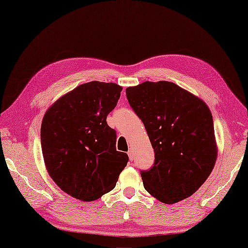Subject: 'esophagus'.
<instances>
[{
	"instance_id": "esophagus-1",
	"label": "esophagus",
	"mask_w": 248,
	"mask_h": 248,
	"mask_svg": "<svg viewBox=\"0 0 248 248\" xmlns=\"http://www.w3.org/2000/svg\"><path fill=\"white\" fill-rule=\"evenodd\" d=\"M128 156H129V159L130 160H133V158H134V153H133V150L132 149H129Z\"/></svg>"
}]
</instances>
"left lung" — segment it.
I'll list each match as a JSON object with an SVG mask.
<instances>
[{"instance_id":"1","label":"left lung","mask_w":248,"mask_h":248,"mask_svg":"<svg viewBox=\"0 0 248 248\" xmlns=\"http://www.w3.org/2000/svg\"><path fill=\"white\" fill-rule=\"evenodd\" d=\"M155 152L154 166L142 170L143 186L173 204L196 193L217 160L214 123L207 105L174 82L144 81L125 89Z\"/></svg>"}]
</instances>
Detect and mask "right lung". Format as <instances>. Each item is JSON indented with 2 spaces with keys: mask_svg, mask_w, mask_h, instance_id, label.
<instances>
[{
  "mask_svg": "<svg viewBox=\"0 0 248 248\" xmlns=\"http://www.w3.org/2000/svg\"><path fill=\"white\" fill-rule=\"evenodd\" d=\"M123 87L90 81L53 103L44 115L41 143L49 176L62 190L93 201L116 186L129 157L116 151V133L107 116Z\"/></svg>",
  "mask_w": 248,
  "mask_h": 248,
  "instance_id": "obj_1",
  "label": "right lung"
}]
</instances>
